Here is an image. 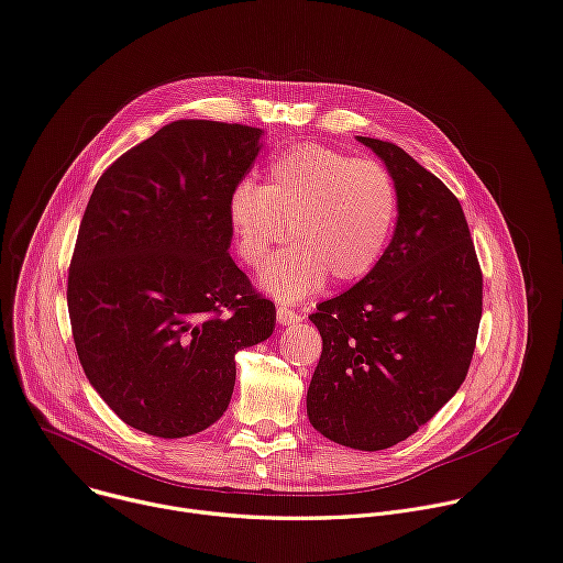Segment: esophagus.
<instances>
[{
	"mask_svg": "<svg viewBox=\"0 0 563 563\" xmlns=\"http://www.w3.org/2000/svg\"><path fill=\"white\" fill-rule=\"evenodd\" d=\"M301 320V316L297 313V310H292V308H288V306H277V322L282 324V327H286V324H297Z\"/></svg>",
	"mask_w": 563,
	"mask_h": 563,
	"instance_id": "34e87169",
	"label": "esophagus"
}]
</instances>
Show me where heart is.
Listing matches in <instances>:
<instances>
[{
  "label": "heart",
  "mask_w": 563,
  "mask_h": 563,
  "mask_svg": "<svg viewBox=\"0 0 563 563\" xmlns=\"http://www.w3.org/2000/svg\"><path fill=\"white\" fill-rule=\"evenodd\" d=\"M228 217L250 268H262L290 228L295 245L262 273V286L290 301L324 277L355 284L380 264L398 219V187L376 161L295 145L271 161L264 187L250 180L234 187Z\"/></svg>",
  "instance_id": "obj_1"
}]
</instances>
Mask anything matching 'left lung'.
I'll list each match as a JSON object with an SVG mask.
<instances>
[{"label": "left lung", "mask_w": 563, "mask_h": 563, "mask_svg": "<svg viewBox=\"0 0 563 563\" xmlns=\"http://www.w3.org/2000/svg\"><path fill=\"white\" fill-rule=\"evenodd\" d=\"M398 187L380 264L310 316L322 355L306 394L329 441L378 452L409 439L463 385L474 355L483 273L459 199L402 147L357 136Z\"/></svg>", "instance_id": "obj_1"}]
</instances>
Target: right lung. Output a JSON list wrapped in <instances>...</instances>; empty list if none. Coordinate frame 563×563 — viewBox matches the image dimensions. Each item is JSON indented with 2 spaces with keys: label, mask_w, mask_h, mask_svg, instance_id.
I'll return each mask as SVG.
<instances>
[{
  "label": "right lung",
  "mask_w": 563,
  "mask_h": 563,
  "mask_svg": "<svg viewBox=\"0 0 563 563\" xmlns=\"http://www.w3.org/2000/svg\"><path fill=\"white\" fill-rule=\"evenodd\" d=\"M262 130L174 120L98 178L67 303L91 387L134 429L183 439L230 405L234 353L275 329V303L236 268L228 203Z\"/></svg>",
  "instance_id": "1"
}]
</instances>
